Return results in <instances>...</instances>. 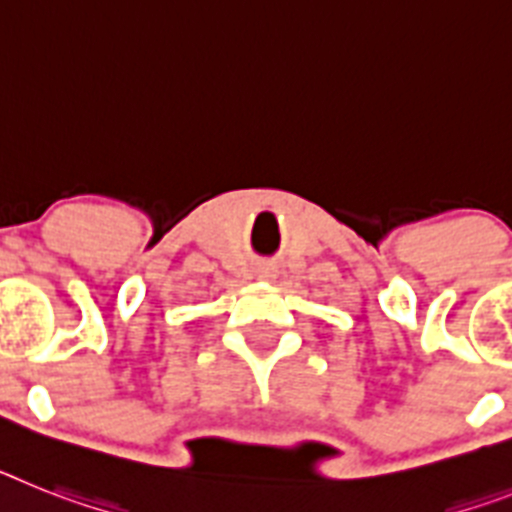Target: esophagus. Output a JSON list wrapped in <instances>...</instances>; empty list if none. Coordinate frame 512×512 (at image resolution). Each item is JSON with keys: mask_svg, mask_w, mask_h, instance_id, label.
I'll return each instance as SVG.
<instances>
[{"mask_svg": "<svg viewBox=\"0 0 512 512\" xmlns=\"http://www.w3.org/2000/svg\"><path fill=\"white\" fill-rule=\"evenodd\" d=\"M255 276L260 278V281H273V278H276V268L270 263H260L255 268Z\"/></svg>", "mask_w": 512, "mask_h": 512, "instance_id": "34e87169", "label": "esophagus"}]
</instances>
